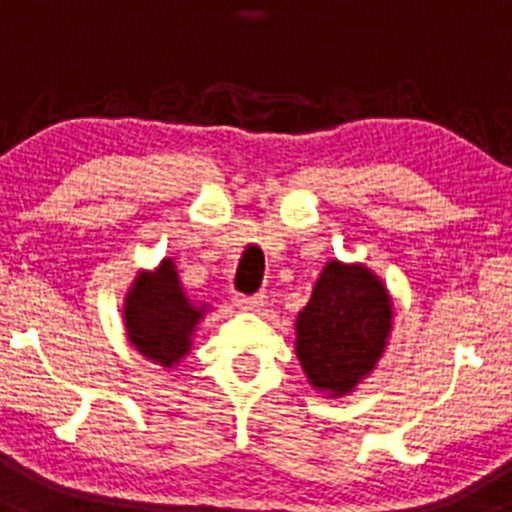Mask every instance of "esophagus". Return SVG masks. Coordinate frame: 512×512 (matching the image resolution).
Returning a JSON list of instances; mask_svg holds the SVG:
<instances>
[{
    "label": "esophagus",
    "mask_w": 512,
    "mask_h": 512,
    "mask_svg": "<svg viewBox=\"0 0 512 512\" xmlns=\"http://www.w3.org/2000/svg\"><path fill=\"white\" fill-rule=\"evenodd\" d=\"M235 305L243 307V310H261L266 305L264 292H256V295H238L235 297Z\"/></svg>",
    "instance_id": "obj_1"
}]
</instances>
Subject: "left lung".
I'll list each match as a JSON object with an SVG mask.
<instances>
[{"label":"left lung","mask_w":512,"mask_h":512,"mask_svg":"<svg viewBox=\"0 0 512 512\" xmlns=\"http://www.w3.org/2000/svg\"><path fill=\"white\" fill-rule=\"evenodd\" d=\"M392 325L390 297L364 266L330 261L297 318V359L312 387L348 392L382 356Z\"/></svg>","instance_id":"obj_1"}]
</instances>
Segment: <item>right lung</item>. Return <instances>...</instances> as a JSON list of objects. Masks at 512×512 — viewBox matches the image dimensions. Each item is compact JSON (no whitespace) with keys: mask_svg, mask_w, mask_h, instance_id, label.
Instances as JSON below:
<instances>
[{"mask_svg":"<svg viewBox=\"0 0 512 512\" xmlns=\"http://www.w3.org/2000/svg\"><path fill=\"white\" fill-rule=\"evenodd\" d=\"M202 310L187 300L169 259L156 274H140L125 302V328L133 346L146 359L174 366L189 351L194 325Z\"/></svg>","mask_w":512,"mask_h":512,"instance_id":"1","label":"right lung"}]
</instances>
